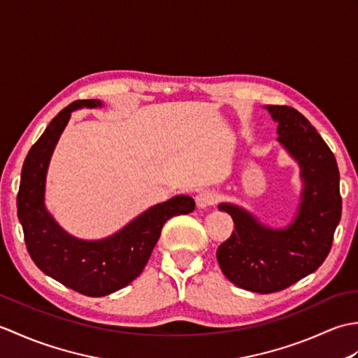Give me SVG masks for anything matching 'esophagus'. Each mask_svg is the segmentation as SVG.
<instances>
[{"label":"esophagus","mask_w":358,"mask_h":358,"mask_svg":"<svg viewBox=\"0 0 358 358\" xmlns=\"http://www.w3.org/2000/svg\"><path fill=\"white\" fill-rule=\"evenodd\" d=\"M195 201H196V206L200 209H204L210 206V204H214L217 201V195L214 191H209V189H203L195 196Z\"/></svg>","instance_id":"34e87169"}]
</instances>
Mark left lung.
I'll list each match as a JSON object with an SVG mask.
<instances>
[{"mask_svg":"<svg viewBox=\"0 0 358 358\" xmlns=\"http://www.w3.org/2000/svg\"><path fill=\"white\" fill-rule=\"evenodd\" d=\"M277 126V141L300 167L301 194L295 217L285 227L263 224L234 203L218 204L235 223L217 249L226 278L246 291L271 294L320 268L341 217L336 157L315 127L289 106H264Z\"/></svg>","mask_w":358,"mask_h":358,"instance_id":"1","label":"left lung"}]
</instances>
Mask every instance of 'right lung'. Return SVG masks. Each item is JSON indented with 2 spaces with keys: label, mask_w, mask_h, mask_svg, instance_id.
I'll list each match as a JSON object with an SVG mask.
<instances>
[{
  "label": "right lung",
  "mask_w": 358,
  "mask_h": 358,
  "mask_svg": "<svg viewBox=\"0 0 358 358\" xmlns=\"http://www.w3.org/2000/svg\"><path fill=\"white\" fill-rule=\"evenodd\" d=\"M103 108L100 100H78L50 121L30 148L17 196L26 248L45 275L89 296L109 295L140 275L167 220L195 209L194 199L175 195L150 206L109 237L83 240L66 232L45 208V178L50 158L73 110Z\"/></svg>",
  "instance_id": "1"
}]
</instances>
